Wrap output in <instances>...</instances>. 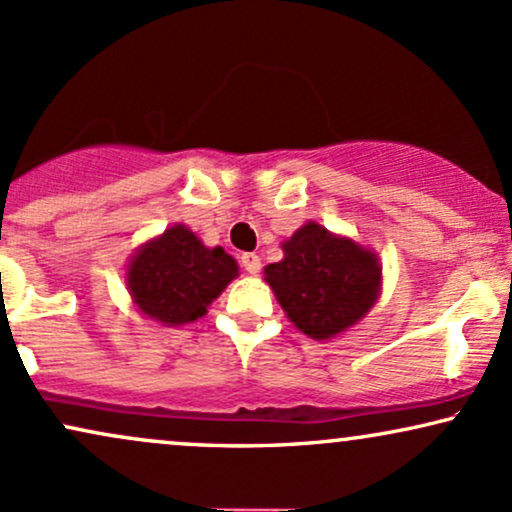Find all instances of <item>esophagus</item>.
Instances as JSON below:
<instances>
[{"mask_svg": "<svg viewBox=\"0 0 512 512\" xmlns=\"http://www.w3.org/2000/svg\"><path fill=\"white\" fill-rule=\"evenodd\" d=\"M242 268L249 275H258V273H261V258H258L256 254H244L242 256Z\"/></svg>", "mask_w": 512, "mask_h": 512, "instance_id": "34e87169", "label": "esophagus"}]
</instances>
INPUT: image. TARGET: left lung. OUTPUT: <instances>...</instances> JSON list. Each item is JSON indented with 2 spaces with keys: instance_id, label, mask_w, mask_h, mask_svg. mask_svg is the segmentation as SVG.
Masks as SVG:
<instances>
[{
  "instance_id": "1",
  "label": "left lung",
  "mask_w": 512,
  "mask_h": 512,
  "mask_svg": "<svg viewBox=\"0 0 512 512\" xmlns=\"http://www.w3.org/2000/svg\"><path fill=\"white\" fill-rule=\"evenodd\" d=\"M285 258L263 270L277 304L315 342L344 334L382 292L380 256L356 239L308 220L282 242Z\"/></svg>"
}]
</instances>
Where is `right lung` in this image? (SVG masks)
<instances>
[{
    "mask_svg": "<svg viewBox=\"0 0 512 512\" xmlns=\"http://www.w3.org/2000/svg\"><path fill=\"white\" fill-rule=\"evenodd\" d=\"M237 275V261L223 246H206L187 225L178 223L130 256L125 285L144 318L178 327L204 318L208 306Z\"/></svg>",
    "mask_w": 512,
    "mask_h": 512,
    "instance_id": "1",
    "label": "right lung"
}]
</instances>
